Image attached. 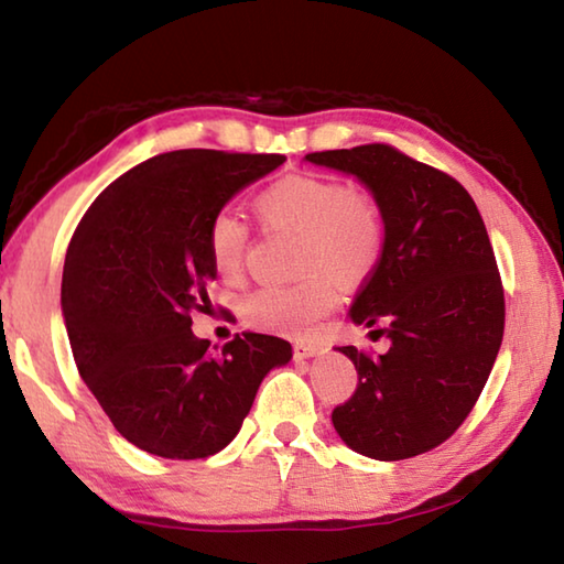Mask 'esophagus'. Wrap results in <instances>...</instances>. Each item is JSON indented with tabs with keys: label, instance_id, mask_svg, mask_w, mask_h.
Wrapping results in <instances>:
<instances>
[{
	"label": "esophagus",
	"instance_id": "34e87169",
	"mask_svg": "<svg viewBox=\"0 0 564 564\" xmlns=\"http://www.w3.org/2000/svg\"><path fill=\"white\" fill-rule=\"evenodd\" d=\"M318 352H321L318 343H311V340H295L293 343V358H299V360L313 358V356H318Z\"/></svg>",
	"mask_w": 564,
	"mask_h": 564
}]
</instances>
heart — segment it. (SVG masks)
Returning a JSON list of instances; mask_svg holds the SVG:
<instances>
[{
  "instance_id": "heart-1",
  "label": "heart",
  "mask_w": 564,
  "mask_h": 564,
  "mask_svg": "<svg viewBox=\"0 0 564 564\" xmlns=\"http://www.w3.org/2000/svg\"><path fill=\"white\" fill-rule=\"evenodd\" d=\"M259 221L271 231L299 234V269L311 271L291 285H265L243 301L248 326L305 338L340 301V281L356 283L376 269L386 226L373 196L336 176H285L253 202ZM208 259L226 281L241 275L248 253V226L221 212L206 231ZM337 274L333 276L329 271Z\"/></svg>"
}]
</instances>
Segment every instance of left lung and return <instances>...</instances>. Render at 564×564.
I'll list each match as a JSON object with an SVG mask.
<instances>
[{
  "mask_svg": "<svg viewBox=\"0 0 564 564\" xmlns=\"http://www.w3.org/2000/svg\"><path fill=\"white\" fill-rule=\"evenodd\" d=\"M305 161L356 176L383 214L376 269L350 305L356 326H383V356L340 352L358 388L333 410L350 451L405 460L445 443L480 398L505 330V295L488 231L453 176L388 144L316 151Z\"/></svg>",
  "mask_w": 564,
  "mask_h": 564,
  "instance_id": "8db88e82",
  "label": "left lung"
}]
</instances>
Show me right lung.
<instances>
[{"mask_svg":"<svg viewBox=\"0 0 564 564\" xmlns=\"http://www.w3.org/2000/svg\"><path fill=\"white\" fill-rule=\"evenodd\" d=\"M281 154L181 149L133 166L76 226L62 313L79 376L113 427L141 451L198 460L234 441L261 380L291 343L243 333L221 352L191 330L212 308L208 224Z\"/></svg>","mask_w":564,"mask_h":564,"instance_id":"obj_1","label":"right lung"}]
</instances>
